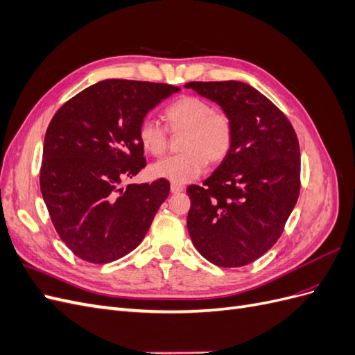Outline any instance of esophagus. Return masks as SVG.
Segmentation results:
<instances>
[{
    "instance_id": "34e87169",
    "label": "esophagus",
    "mask_w": 355,
    "mask_h": 355,
    "mask_svg": "<svg viewBox=\"0 0 355 355\" xmlns=\"http://www.w3.org/2000/svg\"><path fill=\"white\" fill-rule=\"evenodd\" d=\"M170 191H171V194H179V192L184 191V187L179 185V184H171Z\"/></svg>"
}]
</instances>
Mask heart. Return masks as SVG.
Wrapping results in <instances>:
<instances>
[{
  "mask_svg": "<svg viewBox=\"0 0 355 355\" xmlns=\"http://www.w3.org/2000/svg\"><path fill=\"white\" fill-rule=\"evenodd\" d=\"M164 116L171 132H185L182 154L161 158L151 166V175L188 184L197 179L210 163H220L231 151L234 125L231 118L197 96H182L167 105ZM139 141L146 153L161 155L167 148V128L155 118L146 116L139 125Z\"/></svg>",
  "mask_w": 355,
  "mask_h": 355,
  "instance_id": "b5f03b06",
  "label": "heart"
}]
</instances>
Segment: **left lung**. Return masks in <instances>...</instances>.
Listing matches in <instances>:
<instances>
[{
    "label": "left lung",
    "mask_w": 355,
    "mask_h": 355,
    "mask_svg": "<svg viewBox=\"0 0 355 355\" xmlns=\"http://www.w3.org/2000/svg\"><path fill=\"white\" fill-rule=\"evenodd\" d=\"M187 89L216 102L234 125L230 154L191 185L188 232L218 266L252 263L280 239L300 189V151L287 116L241 81H192Z\"/></svg>",
    "instance_id": "8db88e82"
}]
</instances>
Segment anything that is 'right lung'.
<instances>
[{"mask_svg": "<svg viewBox=\"0 0 355 355\" xmlns=\"http://www.w3.org/2000/svg\"><path fill=\"white\" fill-rule=\"evenodd\" d=\"M176 85L105 80L73 96L51 118L40 171L41 194L60 240L92 263L135 250L168 197L170 184H128L146 161L139 125Z\"/></svg>", "mask_w": 355, "mask_h": 355, "instance_id": "right-lung-1", "label": "right lung"}]
</instances>
